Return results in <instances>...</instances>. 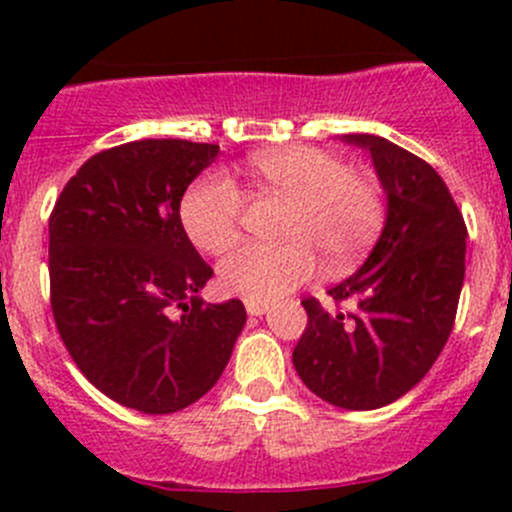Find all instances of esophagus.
Listing matches in <instances>:
<instances>
[{
    "instance_id": "obj_1",
    "label": "esophagus",
    "mask_w": 512,
    "mask_h": 512,
    "mask_svg": "<svg viewBox=\"0 0 512 512\" xmlns=\"http://www.w3.org/2000/svg\"><path fill=\"white\" fill-rule=\"evenodd\" d=\"M245 309L250 317H262V314L270 309V304L267 302H257V299H245Z\"/></svg>"
}]
</instances>
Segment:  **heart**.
<instances>
[{"label":"heart","instance_id":"heart-1","mask_svg":"<svg viewBox=\"0 0 512 512\" xmlns=\"http://www.w3.org/2000/svg\"><path fill=\"white\" fill-rule=\"evenodd\" d=\"M262 193L292 200L282 223L287 242H247L225 255L218 280L225 292L272 302L297 289L317 270V255L329 270L356 265L384 227L381 185L349 170L342 158L312 146H285L255 153L247 163ZM242 193L218 170L200 175L180 200V223L198 250L218 255L240 235Z\"/></svg>","mask_w":512,"mask_h":512}]
</instances>
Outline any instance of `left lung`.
Segmentation results:
<instances>
[{
  "instance_id": "1",
  "label": "left lung",
  "mask_w": 512,
  "mask_h": 512,
  "mask_svg": "<svg viewBox=\"0 0 512 512\" xmlns=\"http://www.w3.org/2000/svg\"><path fill=\"white\" fill-rule=\"evenodd\" d=\"M342 141L371 153L386 220L364 265L329 289L354 312L304 299L307 329L292 352L312 394L371 411L411 391L448 342L466 277V223L441 175L414 153L371 133Z\"/></svg>"
}]
</instances>
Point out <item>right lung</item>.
Returning a JSON list of instances; mask_svg holds the SVG:
<instances>
[{
    "label": "right lung",
    "instance_id": "1",
    "mask_svg": "<svg viewBox=\"0 0 512 512\" xmlns=\"http://www.w3.org/2000/svg\"><path fill=\"white\" fill-rule=\"evenodd\" d=\"M218 156L220 146L180 138L108 148L81 165L49 218L56 329L98 391L143 414L208 394L247 322L240 299L198 297L213 270L180 223L185 190Z\"/></svg>",
    "mask_w": 512,
    "mask_h": 512
}]
</instances>
